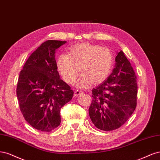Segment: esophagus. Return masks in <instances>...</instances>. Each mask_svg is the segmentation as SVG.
Returning <instances> with one entry per match:
<instances>
[{
    "mask_svg": "<svg viewBox=\"0 0 160 160\" xmlns=\"http://www.w3.org/2000/svg\"><path fill=\"white\" fill-rule=\"evenodd\" d=\"M84 92L82 90H76L74 91V96H78L82 94H83Z\"/></svg>",
    "mask_w": 160,
    "mask_h": 160,
    "instance_id": "obj_1",
    "label": "esophagus"
}]
</instances>
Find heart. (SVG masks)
I'll use <instances>...</instances> for the list:
<instances>
[{"label": "heart", "mask_w": 160, "mask_h": 160, "mask_svg": "<svg viewBox=\"0 0 160 160\" xmlns=\"http://www.w3.org/2000/svg\"><path fill=\"white\" fill-rule=\"evenodd\" d=\"M56 65L62 78L70 85L74 84L80 70L82 75L78 85L86 88L107 78L114 65V55L107 47L84 42L71 46L68 54H60Z\"/></svg>", "instance_id": "obj_1"}]
</instances>
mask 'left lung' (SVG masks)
I'll return each mask as SVG.
<instances>
[{
    "label": "left lung",
    "instance_id": "1",
    "mask_svg": "<svg viewBox=\"0 0 160 160\" xmlns=\"http://www.w3.org/2000/svg\"><path fill=\"white\" fill-rule=\"evenodd\" d=\"M112 74L92 90L90 118L101 130L119 128L129 119L137 105L138 84L132 66L121 50Z\"/></svg>",
    "mask_w": 160,
    "mask_h": 160
}]
</instances>
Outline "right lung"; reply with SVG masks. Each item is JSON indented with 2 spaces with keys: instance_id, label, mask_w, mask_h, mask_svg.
Returning a JSON list of instances; mask_svg holds the SVG:
<instances>
[{
  "instance_id": "obj_1",
  "label": "right lung",
  "mask_w": 160,
  "mask_h": 160,
  "mask_svg": "<svg viewBox=\"0 0 160 160\" xmlns=\"http://www.w3.org/2000/svg\"><path fill=\"white\" fill-rule=\"evenodd\" d=\"M66 42H43L29 56L19 74L17 95L20 111L30 126L42 132H50L60 125V109L74 94L60 79L56 65V50Z\"/></svg>"
}]
</instances>
